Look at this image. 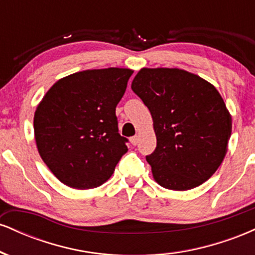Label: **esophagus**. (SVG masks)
Returning a JSON list of instances; mask_svg holds the SVG:
<instances>
[{"label": "esophagus", "mask_w": 255, "mask_h": 255, "mask_svg": "<svg viewBox=\"0 0 255 255\" xmlns=\"http://www.w3.org/2000/svg\"><path fill=\"white\" fill-rule=\"evenodd\" d=\"M129 140H130L131 145H137V142H139V136L134 135V136H131Z\"/></svg>", "instance_id": "34e87169"}]
</instances>
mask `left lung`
Wrapping results in <instances>:
<instances>
[{
    "label": "left lung",
    "mask_w": 255,
    "mask_h": 255,
    "mask_svg": "<svg viewBox=\"0 0 255 255\" xmlns=\"http://www.w3.org/2000/svg\"><path fill=\"white\" fill-rule=\"evenodd\" d=\"M131 90L150 110L157 146L146 156L154 181L166 189L203 184L223 162L231 116L216 87L178 68H142Z\"/></svg>",
    "instance_id": "left-lung-1"
}]
</instances>
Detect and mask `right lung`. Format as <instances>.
Returning a JSON list of instances; mask_svg holds the SVG:
<instances>
[{"label":"right lung","mask_w":255,"mask_h":255,"mask_svg":"<svg viewBox=\"0 0 255 255\" xmlns=\"http://www.w3.org/2000/svg\"><path fill=\"white\" fill-rule=\"evenodd\" d=\"M133 71L89 69L56 81L34 113L38 152L66 186L91 189L109 180L126 152L116 105Z\"/></svg>","instance_id":"add662e5"}]
</instances>
